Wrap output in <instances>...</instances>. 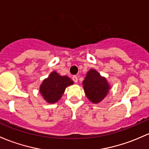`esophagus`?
Listing matches in <instances>:
<instances>
[{
  "mask_svg": "<svg viewBox=\"0 0 149 149\" xmlns=\"http://www.w3.org/2000/svg\"><path fill=\"white\" fill-rule=\"evenodd\" d=\"M72 79H73V81H74L75 83H77L78 82V77L76 76H73V78H72Z\"/></svg>",
  "mask_w": 149,
  "mask_h": 149,
  "instance_id": "34e87169",
  "label": "esophagus"
}]
</instances>
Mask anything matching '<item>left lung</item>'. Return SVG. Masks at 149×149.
<instances>
[{"label": "left lung", "mask_w": 149, "mask_h": 149, "mask_svg": "<svg viewBox=\"0 0 149 149\" xmlns=\"http://www.w3.org/2000/svg\"><path fill=\"white\" fill-rule=\"evenodd\" d=\"M84 90L88 99L93 103L102 101L109 93L111 86L104 76L96 70L91 68L82 82Z\"/></svg>", "instance_id": "left-lung-1"}]
</instances>
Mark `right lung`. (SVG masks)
I'll return each mask as SVG.
<instances>
[{
    "label": "right lung",
    "mask_w": 149,
    "mask_h": 149,
    "mask_svg": "<svg viewBox=\"0 0 149 149\" xmlns=\"http://www.w3.org/2000/svg\"><path fill=\"white\" fill-rule=\"evenodd\" d=\"M73 81L66 76H61L52 71L40 84L39 92L48 103H55L61 98L65 88L73 85Z\"/></svg>",
    "instance_id": "obj_1"
}]
</instances>
